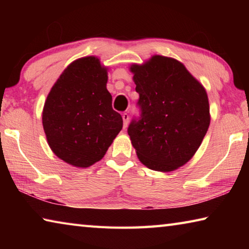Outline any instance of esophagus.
I'll return each instance as SVG.
<instances>
[{
	"label": "esophagus",
	"mask_w": 249,
	"mask_h": 249,
	"mask_svg": "<svg viewBox=\"0 0 249 249\" xmlns=\"http://www.w3.org/2000/svg\"><path fill=\"white\" fill-rule=\"evenodd\" d=\"M122 117H123V121H124V128L127 126L128 123V120H129V115L127 114V112H124L123 114H122Z\"/></svg>",
	"instance_id": "esophagus-1"
}]
</instances>
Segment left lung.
<instances>
[{
    "instance_id": "left-lung-1",
    "label": "left lung",
    "mask_w": 249,
    "mask_h": 249,
    "mask_svg": "<svg viewBox=\"0 0 249 249\" xmlns=\"http://www.w3.org/2000/svg\"><path fill=\"white\" fill-rule=\"evenodd\" d=\"M140 94L141 117L128 135L140 161L156 171H174L199 149L210 125L203 86L174 58L155 54L130 66Z\"/></svg>"
}]
</instances>
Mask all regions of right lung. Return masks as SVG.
I'll use <instances>...</instances> for the list:
<instances>
[{
    "instance_id": "right-lung-1",
    "label": "right lung",
    "mask_w": 249,
    "mask_h": 249,
    "mask_svg": "<svg viewBox=\"0 0 249 249\" xmlns=\"http://www.w3.org/2000/svg\"><path fill=\"white\" fill-rule=\"evenodd\" d=\"M107 69L94 56L67 67L46 99L43 126L48 145L65 162L88 168L104 157L123 127L107 89Z\"/></svg>"
}]
</instances>
